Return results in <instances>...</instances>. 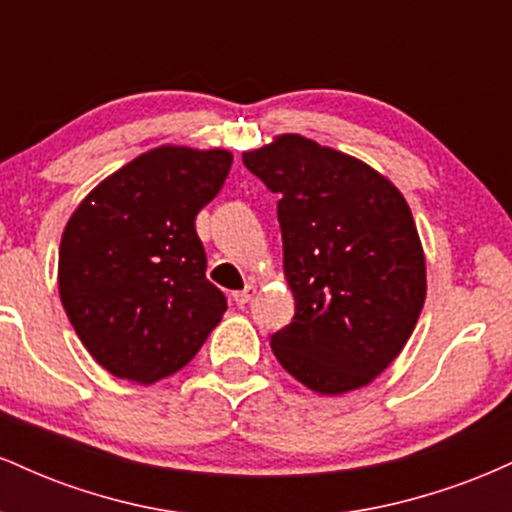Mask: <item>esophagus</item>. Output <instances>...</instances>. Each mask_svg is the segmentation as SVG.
Segmentation results:
<instances>
[{
  "mask_svg": "<svg viewBox=\"0 0 512 512\" xmlns=\"http://www.w3.org/2000/svg\"><path fill=\"white\" fill-rule=\"evenodd\" d=\"M255 293H257L255 286L248 284V286H245L243 291H236V293H233V301H236L238 305H248V303L252 301V298H255Z\"/></svg>",
  "mask_w": 512,
  "mask_h": 512,
  "instance_id": "34e87169",
  "label": "esophagus"
}]
</instances>
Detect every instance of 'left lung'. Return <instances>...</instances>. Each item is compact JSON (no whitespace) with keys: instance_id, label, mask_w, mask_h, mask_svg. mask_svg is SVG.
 I'll use <instances>...</instances> for the list:
<instances>
[{"instance_id":"1","label":"left lung","mask_w":512,"mask_h":512,"mask_svg":"<svg viewBox=\"0 0 512 512\" xmlns=\"http://www.w3.org/2000/svg\"><path fill=\"white\" fill-rule=\"evenodd\" d=\"M279 195L284 274L296 298L272 351L320 395L368 385L399 356L426 301V260L402 192L354 156L281 134L245 151Z\"/></svg>"}]
</instances>
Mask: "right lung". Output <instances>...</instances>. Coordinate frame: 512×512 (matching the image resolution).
<instances>
[{
    "mask_svg": "<svg viewBox=\"0 0 512 512\" xmlns=\"http://www.w3.org/2000/svg\"><path fill=\"white\" fill-rule=\"evenodd\" d=\"M231 163L223 149L158 146L105 178L67 221L62 305L115 378L151 385L178 373L226 313L195 219Z\"/></svg>",
    "mask_w": 512,
    "mask_h": 512,
    "instance_id": "obj_1",
    "label": "right lung"
}]
</instances>
